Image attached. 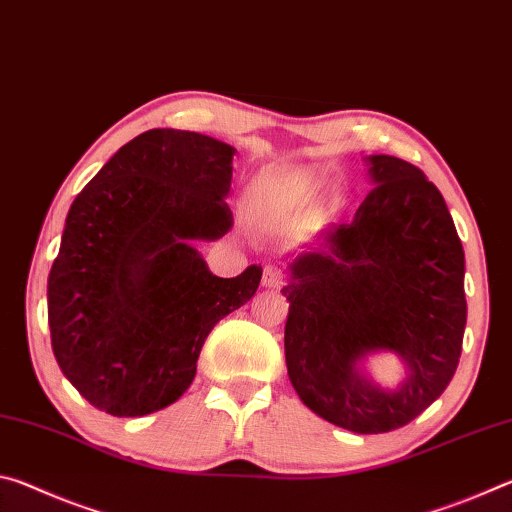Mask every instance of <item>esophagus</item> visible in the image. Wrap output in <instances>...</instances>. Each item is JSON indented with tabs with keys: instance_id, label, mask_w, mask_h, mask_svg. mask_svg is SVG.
<instances>
[{
	"instance_id": "1",
	"label": "esophagus",
	"mask_w": 512,
	"mask_h": 512,
	"mask_svg": "<svg viewBox=\"0 0 512 512\" xmlns=\"http://www.w3.org/2000/svg\"><path fill=\"white\" fill-rule=\"evenodd\" d=\"M282 280H284V275H282L280 268H277V266H266L264 268V287L277 289V287H282Z\"/></svg>"
}]
</instances>
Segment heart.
I'll return each mask as SVG.
<instances>
[{
  "label": "heart",
  "instance_id": "heart-1",
  "mask_svg": "<svg viewBox=\"0 0 512 512\" xmlns=\"http://www.w3.org/2000/svg\"><path fill=\"white\" fill-rule=\"evenodd\" d=\"M320 189L311 171L264 169L246 187V210L257 221H280L307 210Z\"/></svg>",
  "mask_w": 512,
  "mask_h": 512
}]
</instances>
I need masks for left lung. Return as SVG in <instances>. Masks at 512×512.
Listing matches in <instances>:
<instances>
[{
  "label": "left lung",
  "mask_w": 512,
  "mask_h": 512,
  "mask_svg": "<svg viewBox=\"0 0 512 512\" xmlns=\"http://www.w3.org/2000/svg\"><path fill=\"white\" fill-rule=\"evenodd\" d=\"M372 183L350 223L289 259L284 357L302 404L354 433L400 429L436 402L461 359L465 253L443 194L413 164L368 155ZM395 351L384 389L362 363Z\"/></svg>",
  "instance_id": "left-lung-1"
}]
</instances>
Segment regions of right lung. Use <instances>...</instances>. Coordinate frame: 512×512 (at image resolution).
Masks as SVG:
<instances>
[{
	"label": "right lung",
	"instance_id": "obj_1",
	"mask_svg": "<svg viewBox=\"0 0 512 512\" xmlns=\"http://www.w3.org/2000/svg\"><path fill=\"white\" fill-rule=\"evenodd\" d=\"M230 144L153 128L76 196L47 282L51 348L85 400L140 418L183 395L212 327L255 296L262 266L216 277L196 241L232 228Z\"/></svg>",
	"mask_w": 512,
	"mask_h": 512
}]
</instances>
